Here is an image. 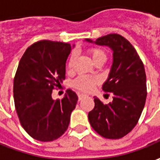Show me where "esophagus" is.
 Listing matches in <instances>:
<instances>
[{
  "label": "esophagus",
  "mask_w": 160,
  "mask_h": 160,
  "mask_svg": "<svg viewBox=\"0 0 160 160\" xmlns=\"http://www.w3.org/2000/svg\"><path fill=\"white\" fill-rule=\"evenodd\" d=\"M78 97H79V101H80L83 97H85V95H84V94H79V95H78Z\"/></svg>",
  "instance_id": "obj_1"
}]
</instances>
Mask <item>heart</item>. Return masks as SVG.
<instances>
[{
	"label": "heart",
	"mask_w": 160,
	"mask_h": 160,
	"mask_svg": "<svg viewBox=\"0 0 160 160\" xmlns=\"http://www.w3.org/2000/svg\"><path fill=\"white\" fill-rule=\"evenodd\" d=\"M88 53L90 54V57L95 63L98 62H102L104 63L107 59V55L104 52V50L100 48H90L88 49ZM76 54L72 53L70 56L68 62H67V68L69 70L72 69L73 64H74L75 60H76ZM97 83V79L94 76H88V75H81L76 78L73 82L72 86L75 88L82 91V92H88L93 88V87Z\"/></svg>",
	"instance_id": "b5f03b06"
}]
</instances>
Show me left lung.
I'll list each match as a JSON object with an SVG mask.
<instances>
[{"mask_svg":"<svg viewBox=\"0 0 160 160\" xmlns=\"http://www.w3.org/2000/svg\"><path fill=\"white\" fill-rule=\"evenodd\" d=\"M88 42L108 46L113 51V63L104 92L112 93V102L104 104L94 98L95 107L88 112L91 127L108 139H119L137 124L147 97L146 74L143 63L135 48L123 36L111 33Z\"/></svg>","mask_w":160,"mask_h":160,"instance_id":"8db88e82","label":"left lung"}]
</instances>
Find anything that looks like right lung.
Segmentation results:
<instances>
[{"instance_id":"right-lung-1","label":"right lung","mask_w":160,"mask_h":160,"mask_svg":"<svg viewBox=\"0 0 160 160\" xmlns=\"http://www.w3.org/2000/svg\"><path fill=\"white\" fill-rule=\"evenodd\" d=\"M69 43L40 41L24 53L15 75L16 111L23 128L33 139L51 142L67 130L78 101L68 89L62 100H53L52 90L65 79Z\"/></svg>"}]
</instances>
